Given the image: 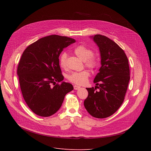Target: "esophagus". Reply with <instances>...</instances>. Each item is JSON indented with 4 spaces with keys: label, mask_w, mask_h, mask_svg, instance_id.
I'll return each mask as SVG.
<instances>
[{
    "label": "esophagus",
    "mask_w": 151,
    "mask_h": 151,
    "mask_svg": "<svg viewBox=\"0 0 151 151\" xmlns=\"http://www.w3.org/2000/svg\"><path fill=\"white\" fill-rule=\"evenodd\" d=\"M73 88H74V89H75V90H78V89H79L80 88V87L77 86V85H74V86H73Z\"/></svg>",
    "instance_id": "1"
}]
</instances>
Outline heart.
I'll return each mask as SVG.
<instances>
[{"label":"heart","instance_id":"heart-1","mask_svg":"<svg viewBox=\"0 0 151 151\" xmlns=\"http://www.w3.org/2000/svg\"><path fill=\"white\" fill-rule=\"evenodd\" d=\"M74 52L78 58L85 61V65L90 68H96L97 65V59L96 55L92 54V51L84 45H80L74 50ZM67 54L63 52L59 58V63L62 68L67 67ZM90 76V72L88 70H83L78 72H72L68 76L69 81L78 85H83L88 82Z\"/></svg>","mask_w":151,"mask_h":151}]
</instances>
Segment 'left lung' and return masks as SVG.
Listing matches in <instances>:
<instances>
[{
	"instance_id": "obj_1",
	"label": "left lung",
	"mask_w": 151,
	"mask_h": 151,
	"mask_svg": "<svg viewBox=\"0 0 151 151\" xmlns=\"http://www.w3.org/2000/svg\"><path fill=\"white\" fill-rule=\"evenodd\" d=\"M92 38L99 47L101 66L93 80L97 86L86 88L89 94L84 105L92 116L106 118L113 114L124 101L130 81L129 60L112 40L100 34Z\"/></svg>"
}]
</instances>
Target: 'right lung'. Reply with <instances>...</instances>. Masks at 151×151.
I'll use <instances>...</instances> for the list:
<instances>
[{
    "instance_id": "add662e5",
    "label": "right lung",
    "mask_w": 151,
    "mask_h": 151,
    "mask_svg": "<svg viewBox=\"0 0 151 151\" xmlns=\"http://www.w3.org/2000/svg\"><path fill=\"white\" fill-rule=\"evenodd\" d=\"M75 42L73 38L51 35L38 40L23 52L17 70L19 85L26 104L37 115L55 114L65 95L73 89L72 84L62 81L59 57L65 47Z\"/></svg>"
}]
</instances>
